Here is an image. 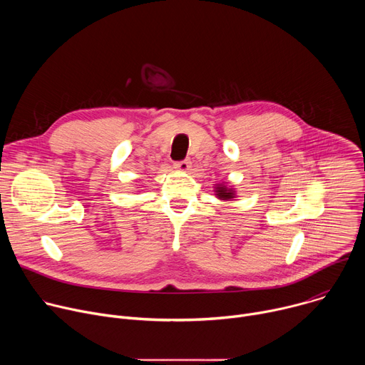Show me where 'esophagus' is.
Masks as SVG:
<instances>
[{
  "mask_svg": "<svg viewBox=\"0 0 365 365\" xmlns=\"http://www.w3.org/2000/svg\"><path fill=\"white\" fill-rule=\"evenodd\" d=\"M190 160L189 159H186V160H180V162H176L175 163V169H178V170H182V172H186V170H189L190 169Z\"/></svg>",
  "mask_w": 365,
  "mask_h": 365,
  "instance_id": "34e87169",
  "label": "esophagus"
}]
</instances>
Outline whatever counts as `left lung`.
I'll return each instance as SVG.
<instances>
[{
    "mask_svg": "<svg viewBox=\"0 0 365 365\" xmlns=\"http://www.w3.org/2000/svg\"><path fill=\"white\" fill-rule=\"evenodd\" d=\"M217 189H218V190H217V192H218L217 195H218L221 199H230V197H234V196H232L234 193H232L231 190H228L227 187H224V186H222V187H217Z\"/></svg>",
    "mask_w": 365,
    "mask_h": 365,
    "instance_id": "8db88e82",
    "label": "left lung"
}]
</instances>
